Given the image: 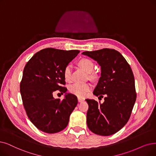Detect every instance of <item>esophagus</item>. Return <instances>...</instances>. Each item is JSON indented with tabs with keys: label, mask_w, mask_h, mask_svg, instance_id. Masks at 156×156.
Here are the masks:
<instances>
[{
	"label": "esophagus",
	"mask_w": 156,
	"mask_h": 156,
	"mask_svg": "<svg viewBox=\"0 0 156 156\" xmlns=\"http://www.w3.org/2000/svg\"><path fill=\"white\" fill-rule=\"evenodd\" d=\"M78 102H83L84 101V99L83 98H80V97H78Z\"/></svg>",
	"instance_id": "34e87169"
}]
</instances>
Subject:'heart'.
Instances as JSON below:
<instances>
[{"label": "heart", "instance_id": "1", "mask_svg": "<svg viewBox=\"0 0 156 156\" xmlns=\"http://www.w3.org/2000/svg\"><path fill=\"white\" fill-rule=\"evenodd\" d=\"M78 65L83 69L86 73H90L93 72L94 68V64L89 59L83 58L78 62ZM64 77L66 81L70 82L71 80V66L67 65L65 66L63 71ZM92 88V86L90 83H74L70 87V91L80 97L86 96Z\"/></svg>", "mask_w": 156, "mask_h": 156}]
</instances>
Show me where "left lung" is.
<instances>
[{"label": "left lung", "mask_w": 156, "mask_h": 156, "mask_svg": "<svg viewBox=\"0 0 156 156\" xmlns=\"http://www.w3.org/2000/svg\"><path fill=\"white\" fill-rule=\"evenodd\" d=\"M101 66V77L93 91L104 102L86 99L89 108L87 126L91 132L101 136L117 133L128 122L136 100L134 77L123 55L114 49L103 48L83 52Z\"/></svg>", "instance_id": "1"}]
</instances>
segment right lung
<instances>
[{"instance_id": "right-lung-1", "label": "right lung", "mask_w": 156, "mask_h": 156, "mask_svg": "<svg viewBox=\"0 0 156 156\" xmlns=\"http://www.w3.org/2000/svg\"><path fill=\"white\" fill-rule=\"evenodd\" d=\"M78 50L47 48L41 50L25 66L20 93L26 113L30 122L41 131L53 134L68 125L77 98L66 93L63 71L66 66L79 53ZM59 90L65 98L55 99L53 93Z\"/></svg>"}]
</instances>
